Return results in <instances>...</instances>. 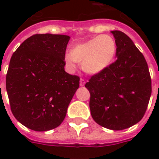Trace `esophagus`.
Listing matches in <instances>:
<instances>
[{
  "instance_id": "esophagus-1",
  "label": "esophagus",
  "mask_w": 159,
  "mask_h": 159,
  "mask_svg": "<svg viewBox=\"0 0 159 159\" xmlns=\"http://www.w3.org/2000/svg\"><path fill=\"white\" fill-rule=\"evenodd\" d=\"M85 83H86L85 80L82 79V78H81V79H80V86H81V87H83V86L85 85Z\"/></svg>"
}]
</instances>
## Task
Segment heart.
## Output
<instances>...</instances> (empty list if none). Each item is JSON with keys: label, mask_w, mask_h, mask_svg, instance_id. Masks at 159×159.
Masks as SVG:
<instances>
[{"label": "heart", "mask_w": 159, "mask_h": 159, "mask_svg": "<svg viewBox=\"0 0 159 159\" xmlns=\"http://www.w3.org/2000/svg\"><path fill=\"white\" fill-rule=\"evenodd\" d=\"M116 54V41L111 36L104 34L74 46L71 54L65 56V62L70 69H75L77 62L82 64L87 73L97 74L112 63Z\"/></svg>", "instance_id": "1"}]
</instances>
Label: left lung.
Listing matches in <instances>:
<instances>
[{
	"mask_svg": "<svg viewBox=\"0 0 159 159\" xmlns=\"http://www.w3.org/2000/svg\"><path fill=\"white\" fill-rule=\"evenodd\" d=\"M111 33L116 39L117 59L92 76L85 87L91 94L93 120L102 127L121 130L143 118L152 85L147 62L133 41L121 31Z\"/></svg>",
	"mask_w": 159,
	"mask_h": 159,
	"instance_id": "1",
	"label": "left lung"
}]
</instances>
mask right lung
Here are the masks:
<instances>
[{
	"label": "right lung",
	"instance_id": "1",
	"mask_svg": "<svg viewBox=\"0 0 159 159\" xmlns=\"http://www.w3.org/2000/svg\"><path fill=\"white\" fill-rule=\"evenodd\" d=\"M69 39L63 34H34L11 57L6 80L11 110L19 122L32 130L59 126L79 87V77L64 70Z\"/></svg>",
	"mask_w": 159,
	"mask_h": 159
}]
</instances>
